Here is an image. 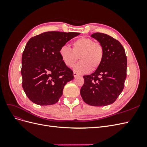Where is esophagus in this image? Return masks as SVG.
<instances>
[{
	"label": "esophagus",
	"instance_id": "esophagus-1",
	"mask_svg": "<svg viewBox=\"0 0 147 147\" xmlns=\"http://www.w3.org/2000/svg\"><path fill=\"white\" fill-rule=\"evenodd\" d=\"M74 77H77L79 76V74L78 73H77V72H74Z\"/></svg>",
	"mask_w": 147,
	"mask_h": 147
}]
</instances>
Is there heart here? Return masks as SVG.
<instances>
[{
    "label": "heart",
    "instance_id": "b5f03b06",
    "mask_svg": "<svg viewBox=\"0 0 147 147\" xmlns=\"http://www.w3.org/2000/svg\"><path fill=\"white\" fill-rule=\"evenodd\" d=\"M59 55L64 64L72 67L78 59L80 62L74 67L78 74H86L95 71L101 65L104 59V47L99 42H95L91 38L82 37L72 43V48L61 47Z\"/></svg>",
    "mask_w": 147,
    "mask_h": 147
}]
</instances>
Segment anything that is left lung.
Returning <instances> with one entry per match:
<instances>
[{
	"label": "left lung",
	"mask_w": 147,
	"mask_h": 147,
	"mask_svg": "<svg viewBox=\"0 0 147 147\" xmlns=\"http://www.w3.org/2000/svg\"><path fill=\"white\" fill-rule=\"evenodd\" d=\"M91 37L103 46L104 59L94 73L83 76L81 96L88 105H108L117 100L124 86L127 69L125 50L119 41L107 34L97 32Z\"/></svg>",
	"instance_id": "8db88e82"
}]
</instances>
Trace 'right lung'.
Wrapping results in <instances>:
<instances>
[{
    "instance_id": "right-lung-1",
    "label": "right lung",
    "mask_w": 147,
    "mask_h": 147,
    "mask_svg": "<svg viewBox=\"0 0 147 147\" xmlns=\"http://www.w3.org/2000/svg\"><path fill=\"white\" fill-rule=\"evenodd\" d=\"M80 34L46 32L28 42L22 55L21 75L26 96L40 105L56 104L66 83L74 79L73 71L66 66L59 49Z\"/></svg>"
}]
</instances>
